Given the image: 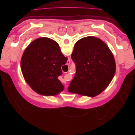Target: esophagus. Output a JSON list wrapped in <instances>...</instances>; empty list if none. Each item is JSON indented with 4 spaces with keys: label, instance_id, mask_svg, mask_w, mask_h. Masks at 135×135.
<instances>
[{
    "label": "esophagus",
    "instance_id": "34e87169",
    "mask_svg": "<svg viewBox=\"0 0 135 135\" xmlns=\"http://www.w3.org/2000/svg\"><path fill=\"white\" fill-rule=\"evenodd\" d=\"M70 60H68V62H67V64H68V65H69V64H70Z\"/></svg>",
    "mask_w": 135,
    "mask_h": 135
}]
</instances>
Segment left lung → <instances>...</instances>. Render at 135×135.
Here are the masks:
<instances>
[{"label":"left lung","instance_id":"8db88e82","mask_svg":"<svg viewBox=\"0 0 135 135\" xmlns=\"http://www.w3.org/2000/svg\"><path fill=\"white\" fill-rule=\"evenodd\" d=\"M76 73L68 87L71 93L95 96L103 92L115 72V62L108 46L94 36H87L75 43L71 54Z\"/></svg>","mask_w":135,"mask_h":135}]
</instances>
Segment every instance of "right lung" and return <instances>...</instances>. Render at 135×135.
Here are the masks:
<instances>
[{"label": "right lung", "mask_w": 135, "mask_h": 135, "mask_svg": "<svg viewBox=\"0 0 135 135\" xmlns=\"http://www.w3.org/2000/svg\"><path fill=\"white\" fill-rule=\"evenodd\" d=\"M67 60L55 40L38 38L28 45L22 55L21 68L24 79L36 92L56 95L64 90L58 76L62 74L61 68Z\"/></svg>", "instance_id": "add662e5"}]
</instances>
